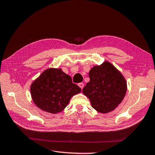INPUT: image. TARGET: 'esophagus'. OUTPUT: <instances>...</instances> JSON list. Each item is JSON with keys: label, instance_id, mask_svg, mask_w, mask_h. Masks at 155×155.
<instances>
[{"label": "esophagus", "instance_id": "esophagus-1", "mask_svg": "<svg viewBox=\"0 0 155 155\" xmlns=\"http://www.w3.org/2000/svg\"><path fill=\"white\" fill-rule=\"evenodd\" d=\"M78 86H80V88H81V89H82V88H83V87H84V84L82 83V82H81V83L78 84Z\"/></svg>", "mask_w": 155, "mask_h": 155}]
</instances>
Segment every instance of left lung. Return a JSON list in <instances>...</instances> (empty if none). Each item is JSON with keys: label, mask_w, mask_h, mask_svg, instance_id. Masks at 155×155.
<instances>
[{"label": "left lung", "mask_w": 155, "mask_h": 155, "mask_svg": "<svg viewBox=\"0 0 155 155\" xmlns=\"http://www.w3.org/2000/svg\"><path fill=\"white\" fill-rule=\"evenodd\" d=\"M90 81L82 89L92 107L102 114L109 113L118 106L127 91L126 80L112 64L105 61L89 71Z\"/></svg>", "instance_id": "obj_1"}]
</instances>
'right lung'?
I'll return each mask as SVG.
<instances>
[{
	"mask_svg": "<svg viewBox=\"0 0 155 155\" xmlns=\"http://www.w3.org/2000/svg\"><path fill=\"white\" fill-rule=\"evenodd\" d=\"M81 89L73 83L71 77L61 69L49 68L45 70L30 86L31 98L39 109L51 114L62 111L72 96Z\"/></svg>",
	"mask_w": 155,
	"mask_h": 155,
	"instance_id": "obj_1",
	"label": "right lung"
}]
</instances>
